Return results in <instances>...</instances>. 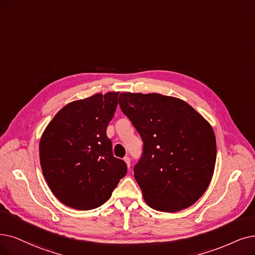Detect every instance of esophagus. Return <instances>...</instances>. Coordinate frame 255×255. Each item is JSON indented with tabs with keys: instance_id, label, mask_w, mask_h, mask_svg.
<instances>
[{
	"instance_id": "34e87169",
	"label": "esophagus",
	"mask_w": 255,
	"mask_h": 255,
	"mask_svg": "<svg viewBox=\"0 0 255 255\" xmlns=\"http://www.w3.org/2000/svg\"><path fill=\"white\" fill-rule=\"evenodd\" d=\"M125 161H126V163H127V165H128V167H129L130 166V158L129 157H125V159H124Z\"/></svg>"
}]
</instances>
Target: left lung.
<instances>
[{
    "label": "left lung",
    "mask_w": 255,
    "mask_h": 255,
    "mask_svg": "<svg viewBox=\"0 0 255 255\" xmlns=\"http://www.w3.org/2000/svg\"><path fill=\"white\" fill-rule=\"evenodd\" d=\"M119 106L143 141L134 176L146 204L176 212L196 203L216 165L210 125L185 101L157 93H121Z\"/></svg>",
    "instance_id": "1"
}]
</instances>
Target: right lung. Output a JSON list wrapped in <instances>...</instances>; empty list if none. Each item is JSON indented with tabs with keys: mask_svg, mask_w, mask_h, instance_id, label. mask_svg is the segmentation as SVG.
Listing matches in <instances>:
<instances>
[{
	"mask_svg": "<svg viewBox=\"0 0 255 255\" xmlns=\"http://www.w3.org/2000/svg\"><path fill=\"white\" fill-rule=\"evenodd\" d=\"M118 94H95L70 103L54 116L40 139L43 175L54 196L71 208L101 206L127 175V163L114 157L107 136Z\"/></svg>",
	"mask_w": 255,
	"mask_h": 255,
	"instance_id": "add662e5",
	"label": "right lung"
}]
</instances>
